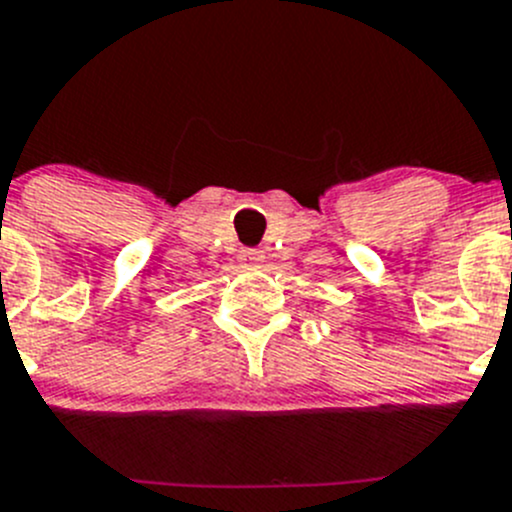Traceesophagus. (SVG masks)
I'll return each mask as SVG.
<instances>
[{
	"label": "esophagus",
	"instance_id": "obj_1",
	"mask_svg": "<svg viewBox=\"0 0 512 512\" xmlns=\"http://www.w3.org/2000/svg\"><path fill=\"white\" fill-rule=\"evenodd\" d=\"M240 260L245 262V265H260V262L265 260V252H262V250H242Z\"/></svg>",
	"mask_w": 512,
	"mask_h": 512
}]
</instances>
